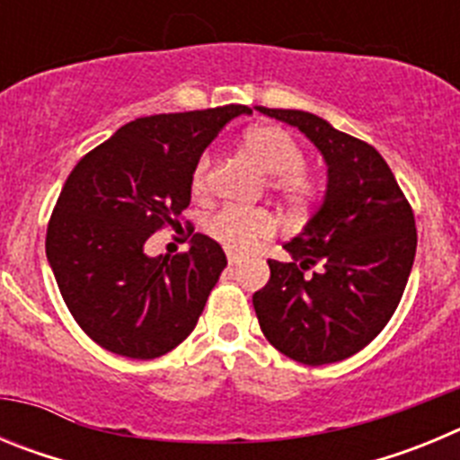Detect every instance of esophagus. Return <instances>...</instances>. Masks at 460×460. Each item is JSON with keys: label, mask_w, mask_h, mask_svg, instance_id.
<instances>
[{"label": "esophagus", "mask_w": 460, "mask_h": 460, "mask_svg": "<svg viewBox=\"0 0 460 460\" xmlns=\"http://www.w3.org/2000/svg\"><path fill=\"white\" fill-rule=\"evenodd\" d=\"M239 255L237 253H227V262H230V265H239Z\"/></svg>", "instance_id": "34e87169"}]
</instances>
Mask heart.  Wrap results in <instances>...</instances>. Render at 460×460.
Returning <instances> with one entry per match:
<instances>
[{"mask_svg": "<svg viewBox=\"0 0 460 460\" xmlns=\"http://www.w3.org/2000/svg\"><path fill=\"white\" fill-rule=\"evenodd\" d=\"M243 149L253 158L260 170L270 174V189L279 198L288 211L302 214L313 200L318 198V181L304 170V149L299 142L276 124H258L243 133ZM211 156L205 154L195 164L190 189L195 195H205L209 190ZM276 230V221L265 209H239L226 207L217 211L207 221V233L221 242L227 251L246 253L258 242L271 237Z\"/></svg>", "mask_w": 460, "mask_h": 460, "instance_id": "1", "label": "heart"}]
</instances>
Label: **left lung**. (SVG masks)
Masks as SVG:
<instances>
[{"mask_svg":"<svg viewBox=\"0 0 460 460\" xmlns=\"http://www.w3.org/2000/svg\"><path fill=\"white\" fill-rule=\"evenodd\" d=\"M260 112L296 126L327 164L324 200L270 260L267 286L253 295L260 329L276 350L308 367L367 348L396 311L417 251L410 202L387 161L364 140L304 110ZM321 270L307 274L311 266Z\"/></svg>","mask_w":460,"mask_h":460,"instance_id":"1","label":"left lung"}]
</instances>
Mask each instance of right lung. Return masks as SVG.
<instances>
[{"label":"right lung","instance_id":"obj_1","mask_svg":"<svg viewBox=\"0 0 460 460\" xmlns=\"http://www.w3.org/2000/svg\"><path fill=\"white\" fill-rule=\"evenodd\" d=\"M246 105L128 121L84 154L64 184L46 255L68 311L92 341L131 359H156L198 324L227 260L195 233L190 249L149 258L156 230L180 226L202 152Z\"/></svg>","mask_w":460,"mask_h":460}]
</instances>
